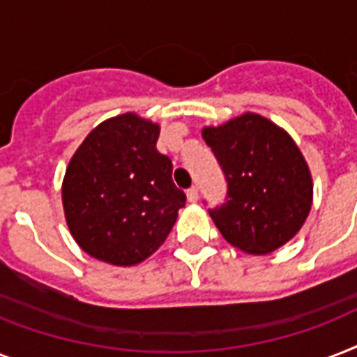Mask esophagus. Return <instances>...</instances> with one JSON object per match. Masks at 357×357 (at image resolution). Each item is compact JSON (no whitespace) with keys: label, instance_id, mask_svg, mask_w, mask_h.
<instances>
[{"label":"esophagus","instance_id":"esophagus-1","mask_svg":"<svg viewBox=\"0 0 357 357\" xmlns=\"http://www.w3.org/2000/svg\"><path fill=\"white\" fill-rule=\"evenodd\" d=\"M187 200H189L190 204H196V202H198V189H196V187H190V189L187 190Z\"/></svg>","mask_w":357,"mask_h":357}]
</instances>
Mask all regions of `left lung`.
Instances as JSON below:
<instances>
[{"label":"left lung","mask_w":357,"mask_h":357,"mask_svg":"<svg viewBox=\"0 0 357 357\" xmlns=\"http://www.w3.org/2000/svg\"><path fill=\"white\" fill-rule=\"evenodd\" d=\"M228 181V198L209 211L222 237L250 255L282 248L304 226L313 204V179L293 137L257 113L206 126Z\"/></svg>","instance_id":"1"}]
</instances>
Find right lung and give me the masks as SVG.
Masks as SVG:
<instances>
[{
    "label": "right lung",
    "instance_id": "add662e5",
    "mask_svg": "<svg viewBox=\"0 0 357 357\" xmlns=\"http://www.w3.org/2000/svg\"><path fill=\"white\" fill-rule=\"evenodd\" d=\"M159 123L137 113L103 120L70 159L64 218L74 241L98 261L133 266L155 252L185 206L172 161L155 148Z\"/></svg>",
    "mask_w": 357,
    "mask_h": 357
}]
</instances>
